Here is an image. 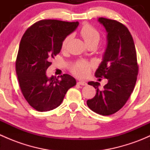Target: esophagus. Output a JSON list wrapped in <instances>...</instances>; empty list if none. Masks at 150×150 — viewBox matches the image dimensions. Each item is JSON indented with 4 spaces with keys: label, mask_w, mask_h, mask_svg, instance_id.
Segmentation results:
<instances>
[{
    "label": "esophagus",
    "mask_w": 150,
    "mask_h": 150,
    "mask_svg": "<svg viewBox=\"0 0 150 150\" xmlns=\"http://www.w3.org/2000/svg\"><path fill=\"white\" fill-rule=\"evenodd\" d=\"M78 84L81 85V86H86V85H87V83H86L85 82V81H78Z\"/></svg>",
    "instance_id": "esophagus-1"
}]
</instances>
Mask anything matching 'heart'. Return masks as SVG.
I'll use <instances>...</instances> for the list:
<instances>
[{
	"label": "heart",
	"mask_w": 150,
	"mask_h": 150,
	"mask_svg": "<svg viewBox=\"0 0 150 150\" xmlns=\"http://www.w3.org/2000/svg\"><path fill=\"white\" fill-rule=\"evenodd\" d=\"M81 35L84 40L86 45L91 43H98L99 39H100V34H99V31L89 25H85L82 27L81 30ZM71 38H72V35H68L64 39L62 43V49H66L68 43L71 40ZM90 66V64L87 62L79 61L72 67V72L76 76L83 78L88 74Z\"/></svg>",
	"instance_id": "b5f03b06"
}]
</instances>
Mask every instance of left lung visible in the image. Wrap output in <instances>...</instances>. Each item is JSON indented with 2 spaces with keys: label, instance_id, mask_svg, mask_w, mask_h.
<instances>
[{
  "label": "left lung",
  "instance_id": "left-lung-1",
  "mask_svg": "<svg viewBox=\"0 0 150 150\" xmlns=\"http://www.w3.org/2000/svg\"><path fill=\"white\" fill-rule=\"evenodd\" d=\"M98 22L107 33V47L95 76L108 80L103 90L100 83L88 84L96 89L94 97L87 101L92 111L102 115H110L122 108L134 91L138 75L137 52L134 40L128 28L120 22L100 17Z\"/></svg>",
  "mask_w": 150,
  "mask_h": 150
}]
</instances>
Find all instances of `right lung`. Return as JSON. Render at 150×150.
<instances>
[{
    "label": "right lung",
    "instance_id": "obj_1",
    "mask_svg": "<svg viewBox=\"0 0 150 150\" xmlns=\"http://www.w3.org/2000/svg\"><path fill=\"white\" fill-rule=\"evenodd\" d=\"M79 22L44 19L29 28L22 38L16 61V72L24 97L32 107L46 112L58 107L76 80L64 74L59 80L48 78L51 60L60 52L62 43Z\"/></svg>",
    "mask_w": 150,
    "mask_h": 150
}]
</instances>
